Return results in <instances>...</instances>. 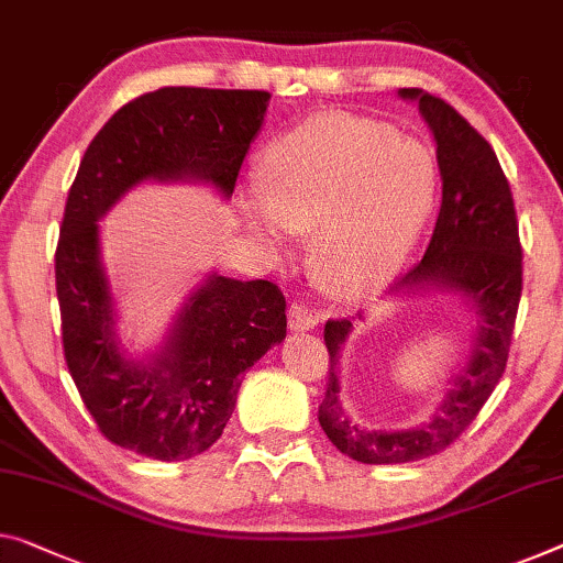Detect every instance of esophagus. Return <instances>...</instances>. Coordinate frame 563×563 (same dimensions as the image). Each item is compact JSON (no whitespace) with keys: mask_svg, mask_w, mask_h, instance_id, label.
Returning <instances> with one entry per match:
<instances>
[{"mask_svg":"<svg viewBox=\"0 0 563 563\" xmlns=\"http://www.w3.org/2000/svg\"><path fill=\"white\" fill-rule=\"evenodd\" d=\"M287 317H289V327L294 332L314 330L317 322H319L317 311H311L307 305H301V301H291Z\"/></svg>","mask_w":563,"mask_h":563,"instance_id":"1","label":"esophagus"}]
</instances>
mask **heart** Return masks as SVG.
<instances>
[{"label": "heart", "mask_w": 563, "mask_h": 563, "mask_svg": "<svg viewBox=\"0 0 563 563\" xmlns=\"http://www.w3.org/2000/svg\"><path fill=\"white\" fill-rule=\"evenodd\" d=\"M435 198V163L418 141L367 118L317 115L266 145L241 206L258 239L311 236L327 289L362 297L410 256Z\"/></svg>", "instance_id": "obj_1"}]
</instances>
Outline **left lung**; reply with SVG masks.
Segmentation results:
<instances>
[{
  "label": "left lung",
  "instance_id": "8db88e82",
  "mask_svg": "<svg viewBox=\"0 0 563 563\" xmlns=\"http://www.w3.org/2000/svg\"><path fill=\"white\" fill-rule=\"evenodd\" d=\"M415 100L438 145L443 201L426 256L397 282V289L435 287L463 291L481 317L471 360L455 377L453 390L426 426L410 430H362L340 405L336 354L352 332L350 319H327L330 352L327 393L319 426L336 451L369 465L412 463L453 445L475 420L504 377L523 289V256L518 239L511 186L490 143L453 106L420 88H402Z\"/></svg>",
  "mask_w": 563,
  "mask_h": 563
}]
</instances>
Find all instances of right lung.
<instances>
[{"instance_id":"add662e5","label":"right lung","mask_w":563,"mask_h":563,"mask_svg":"<svg viewBox=\"0 0 563 563\" xmlns=\"http://www.w3.org/2000/svg\"><path fill=\"white\" fill-rule=\"evenodd\" d=\"M266 90L161 88L128 102L92 137L65 203L55 252L63 350L95 426L153 461H188L221 438L241 375L287 336L272 282L211 274L148 362L128 360L100 262L98 219L143 180H203L233 194L262 131Z\"/></svg>"}]
</instances>
